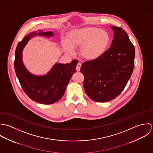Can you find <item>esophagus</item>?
I'll return each mask as SVG.
<instances>
[{"label":"esophagus","instance_id":"34e87169","mask_svg":"<svg viewBox=\"0 0 153 153\" xmlns=\"http://www.w3.org/2000/svg\"><path fill=\"white\" fill-rule=\"evenodd\" d=\"M81 65H82L81 63H78V64H77V66H76V70H77V71H80V67H81Z\"/></svg>","mask_w":153,"mask_h":153}]
</instances>
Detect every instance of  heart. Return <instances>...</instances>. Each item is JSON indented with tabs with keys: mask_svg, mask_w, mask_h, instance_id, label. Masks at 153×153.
<instances>
[{
	"mask_svg": "<svg viewBox=\"0 0 153 153\" xmlns=\"http://www.w3.org/2000/svg\"><path fill=\"white\" fill-rule=\"evenodd\" d=\"M67 39L62 41L66 52L72 53L74 47H81V56L88 61H94L105 53L111 42V36L100 28L87 27L70 32Z\"/></svg>",
	"mask_w": 153,
	"mask_h": 153,
	"instance_id": "obj_1",
	"label": "heart"
}]
</instances>
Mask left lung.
Returning a JSON list of instances; mask_svg holds the SVG:
<instances>
[{
  "label": "left lung",
  "mask_w": 153,
  "mask_h": 153,
  "mask_svg": "<svg viewBox=\"0 0 153 153\" xmlns=\"http://www.w3.org/2000/svg\"><path fill=\"white\" fill-rule=\"evenodd\" d=\"M114 38L111 47L98 59L83 62L80 71L83 86L92 100L105 102L117 97L123 90L134 67L135 48L126 32L111 27Z\"/></svg>",
  "instance_id": "left-lung-1"
}]
</instances>
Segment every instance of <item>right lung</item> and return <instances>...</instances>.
<instances>
[{"mask_svg":"<svg viewBox=\"0 0 153 153\" xmlns=\"http://www.w3.org/2000/svg\"><path fill=\"white\" fill-rule=\"evenodd\" d=\"M35 36L52 37L54 33L42 30L32 32L18 44L14 62L15 73L22 88L31 99L42 104H53L64 95L72 75L76 71L78 61L74 60L67 64L57 62L45 75L31 73L23 62L22 53L28 41Z\"/></svg>","mask_w":153,"mask_h":153,"instance_id":"add662e5","label":"right lung"}]
</instances>
